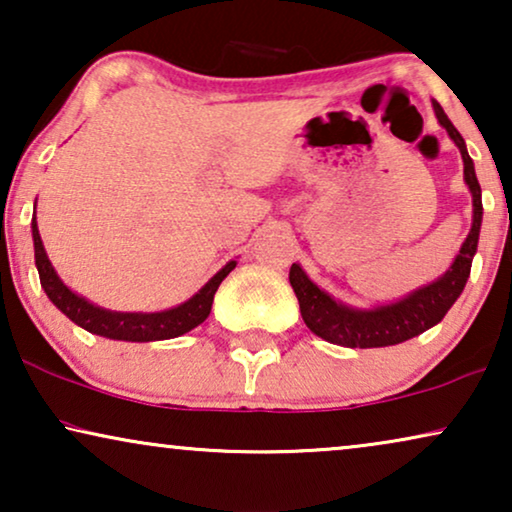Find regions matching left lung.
Listing matches in <instances>:
<instances>
[{"label": "left lung", "instance_id": "1", "mask_svg": "<svg viewBox=\"0 0 512 512\" xmlns=\"http://www.w3.org/2000/svg\"><path fill=\"white\" fill-rule=\"evenodd\" d=\"M431 104L433 111H436L438 123L447 130L452 142L459 146L461 160H464V181L473 195L471 230H468V237L461 244L459 254L454 256L450 268L445 270V275H440L436 282L419 286V289L394 300V303L375 307H352L340 303V300L328 296L324 289H319L298 263H293L289 282L298 298L303 321L314 335H319L326 342H333V345L352 349L389 347L429 331L457 303V298L468 282V275H471V263L475 251H478L482 226V191L478 177H475L473 160L466 151L464 137L454 128L443 107L436 100Z\"/></svg>", "mask_w": 512, "mask_h": 512}]
</instances>
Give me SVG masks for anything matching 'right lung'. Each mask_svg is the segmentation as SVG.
Here are the masks:
<instances>
[{"mask_svg": "<svg viewBox=\"0 0 512 512\" xmlns=\"http://www.w3.org/2000/svg\"><path fill=\"white\" fill-rule=\"evenodd\" d=\"M32 240H34V263H37L41 289L58 310L74 321L76 326L86 328L88 333L102 335L109 340H125V342H156L179 338L209 317L214 303V293L219 284L235 270L237 261H228L202 289L170 310L160 312H114L104 310V307L90 303L88 298L74 293L69 286L62 282L55 272L53 263L48 261L44 242H41L37 228V202H34L32 216Z\"/></svg>", "mask_w": 512, "mask_h": 512, "instance_id": "1", "label": "right lung"}]
</instances>
